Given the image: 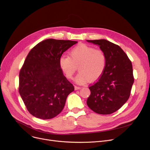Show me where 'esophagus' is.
Listing matches in <instances>:
<instances>
[{
  "label": "esophagus",
  "instance_id": "34e87169",
  "mask_svg": "<svg viewBox=\"0 0 150 150\" xmlns=\"http://www.w3.org/2000/svg\"><path fill=\"white\" fill-rule=\"evenodd\" d=\"M81 87H77V86H75L74 87V88H75V90H79V89H81Z\"/></svg>",
  "mask_w": 150,
  "mask_h": 150
}]
</instances>
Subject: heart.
<instances>
[{
  "mask_svg": "<svg viewBox=\"0 0 150 150\" xmlns=\"http://www.w3.org/2000/svg\"><path fill=\"white\" fill-rule=\"evenodd\" d=\"M59 67L67 79H73L77 68L79 73L75 81L83 84L89 79L95 81L100 77L106 67V56L101 50L87 45H79L71 50L69 57L61 56Z\"/></svg>",
  "mask_w": 150,
  "mask_h": 150,
  "instance_id": "b5f03b06",
  "label": "heart"
}]
</instances>
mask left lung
I'll list each match as a JSON object with an SVG mask.
<instances>
[{
    "label": "left lung",
    "mask_w": 150,
    "mask_h": 150,
    "mask_svg": "<svg viewBox=\"0 0 150 150\" xmlns=\"http://www.w3.org/2000/svg\"><path fill=\"white\" fill-rule=\"evenodd\" d=\"M98 46L106 56V67L98 81L89 87L87 104L95 112L108 115L129 99L134 83L131 60L119 46L106 40H87Z\"/></svg>",
    "instance_id": "1"
}]
</instances>
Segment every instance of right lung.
<instances>
[{
  "label": "right lung",
  "instance_id": "1",
  "mask_svg": "<svg viewBox=\"0 0 150 150\" xmlns=\"http://www.w3.org/2000/svg\"><path fill=\"white\" fill-rule=\"evenodd\" d=\"M77 41L47 39L28 54L19 73V92L28 111L40 119H51L62 111L74 87L59 67L62 55Z\"/></svg>",
  "mask_w": 150,
  "mask_h": 150
}]
</instances>
